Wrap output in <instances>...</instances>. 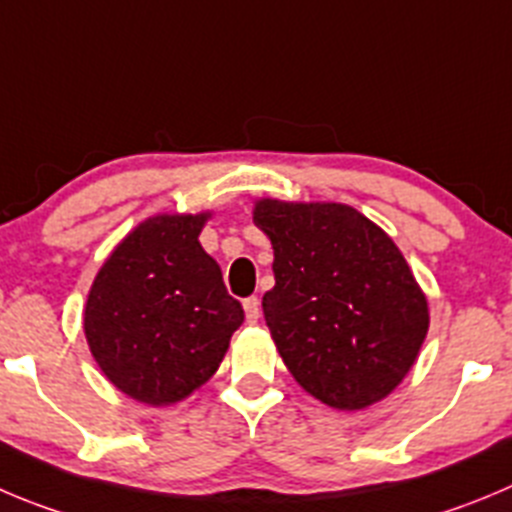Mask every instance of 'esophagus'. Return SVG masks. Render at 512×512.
Returning a JSON list of instances; mask_svg holds the SVG:
<instances>
[{"mask_svg":"<svg viewBox=\"0 0 512 512\" xmlns=\"http://www.w3.org/2000/svg\"><path fill=\"white\" fill-rule=\"evenodd\" d=\"M242 305H245L247 323H257V318H260V300H257V298H247Z\"/></svg>","mask_w":512,"mask_h":512,"instance_id":"esophagus-1","label":"esophagus"}]
</instances>
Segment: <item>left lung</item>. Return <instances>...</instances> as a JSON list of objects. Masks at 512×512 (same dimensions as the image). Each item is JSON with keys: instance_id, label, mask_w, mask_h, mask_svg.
Here are the masks:
<instances>
[{"instance_id": "1", "label": "left lung", "mask_w": 512, "mask_h": 512, "mask_svg": "<svg viewBox=\"0 0 512 512\" xmlns=\"http://www.w3.org/2000/svg\"><path fill=\"white\" fill-rule=\"evenodd\" d=\"M275 288L267 328L300 386L333 409H366L409 374L429 308L389 234L348 204L260 199Z\"/></svg>"}]
</instances>
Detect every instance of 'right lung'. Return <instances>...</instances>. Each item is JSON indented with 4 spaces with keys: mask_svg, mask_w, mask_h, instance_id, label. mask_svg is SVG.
Masks as SVG:
<instances>
[{
    "mask_svg": "<svg viewBox=\"0 0 512 512\" xmlns=\"http://www.w3.org/2000/svg\"><path fill=\"white\" fill-rule=\"evenodd\" d=\"M207 219L209 212L148 217L103 262L85 303V338L100 371L151 407L209 381L245 321L199 245Z\"/></svg>",
    "mask_w": 512,
    "mask_h": 512,
    "instance_id": "obj_1",
    "label": "right lung"
}]
</instances>
